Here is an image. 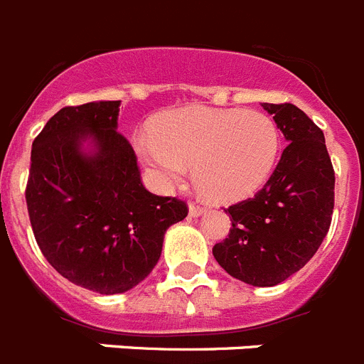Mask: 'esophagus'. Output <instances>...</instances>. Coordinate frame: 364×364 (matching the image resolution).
Segmentation results:
<instances>
[{
    "label": "esophagus",
    "instance_id": "esophagus-1",
    "mask_svg": "<svg viewBox=\"0 0 364 364\" xmlns=\"http://www.w3.org/2000/svg\"><path fill=\"white\" fill-rule=\"evenodd\" d=\"M188 210H191V216L198 218V216H201V214H205V213H207V207H205V205L191 203V208H188Z\"/></svg>",
    "mask_w": 364,
    "mask_h": 364
}]
</instances>
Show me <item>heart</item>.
<instances>
[{"instance_id": "1", "label": "heart", "mask_w": 364, "mask_h": 364, "mask_svg": "<svg viewBox=\"0 0 364 364\" xmlns=\"http://www.w3.org/2000/svg\"><path fill=\"white\" fill-rule=\"evenodd\" d=\"M280 144V129L269 115L205 106L173 109L135 141L159 191L181 181L194 163V181L216 201H238L260 191L277 164Z\"/></svg>"}]
</instances>
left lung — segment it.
<instances>
[{
	"mask_svg": "<svg viewBox=\"0 0 364 364\" xmlns=\"http://www.w3.org/2000/svg\"><path fill=\"white\" fill-rule=\"evenodd\" d=\"M262 106L287 146L260 191L227 208L232 227L213 255L230 277L269 287L302 269L326 238L335 172L322 129L302 109L289 102Z\"/></svg>",
	"mask_w": 364,
	"mask_h": 364,
	"instance_id": "1",
	"label": "left lung"
}]
</instances>
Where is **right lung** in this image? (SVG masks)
Masks as SVG:
<instances>
[{"instance_id": "add662e5", "label": "right lung", "mask_w": 364, "mask_h": 364, "mask_svg": "<svg viewBox=\"0 0 364 364\" xmlns=\"http://www.w3.org/2000/svg\"><path fill=\"white\" fill-rule=\"evenodd\" d=\"M121 100L65 106L34 139L25 188L38 247L69 282L102 295L124 293L157 264L164 232L186 201L156 196L137 156L115 132ZM91 136L97 150L80 151Z\"/></svg>"}]
</instances>
